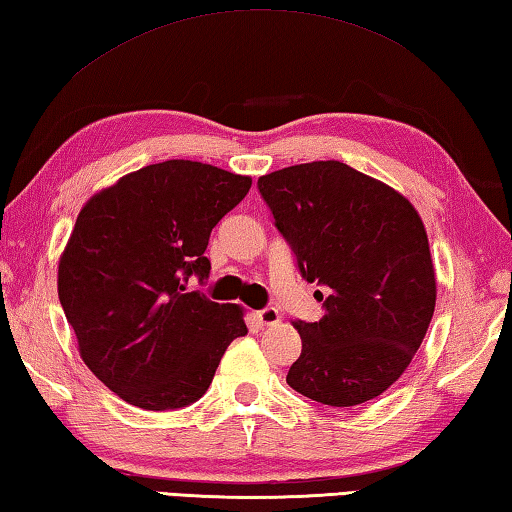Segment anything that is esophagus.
Segmentation results:
<instances>
[{"label":"esophagus","instance_id":"obj_1","mask_svg":"<svg viewBox=\"0 0 512 512\" xmlns=\"http://www.w3.org/2000/svg\"><path fill=\"white\" fill-rule=\"evenodd\" d=\"M255 318H257V322L262 324V327H271V324H277L280 322V311L275 309V306H266V309H259V311H255Z\"/></svg>","mask_w":512,"mask_h":512}]
</instances>
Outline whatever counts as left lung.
<instances>
[{
  "mask_svg": "<svg viewBox=\"0 0 512 512\" xmlns=\"http://www.w3.org/2000/svg\"><path fill=\"white\" fill-rule=\"evenodd\" d=\"M259 194L324 315L297 322L302 353L286 383L331 407L371 401L396 383L430 327L436 282L418 212L389 185L340 161L259 176Z\"/></svg>",
  "mask_w": 512,
  "mask_h": 512,
  "instance_id": "8db88e82",
  "label": "left lung"
}]
</instances>
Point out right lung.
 <instances>
[{"label":"right lung","instance_id":"obj_1","mask_svg":"<svg viewBox=\"0 0 512 512\" xmlns=\"http://www.w3.org/2000/svg\"><path fill=\"white\" fill-rule=\"evenodd\" d=\"M197 161H163L98 192L60 259L58 295L80 356L111 392L152 412L206 394L228 345L246 336L237 304L188 291L210 275V232L250 190Z\"/></svg>","mask_w":512,"mask_h":512}]
</instances>
